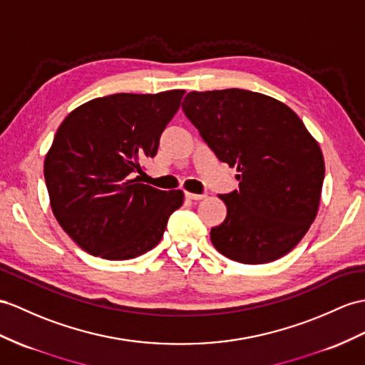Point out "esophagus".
<instances>
[{
	"instance_id": "obj_1",
	"label": "esophagus",
	"mask_w": 365,
	"mask_h": 365,
	"mask_svg": "<svg viewBox=\"0 0 365 365\" xmlns=\"http://www.w3.org/2000/svg\"><path fill=\"white\" fill-rule=\"evenodd\" d=\"M185 198L193 200V201H200L206 198V195H200V193H192V192H185Z\"/></svg>"
}]
</instances>
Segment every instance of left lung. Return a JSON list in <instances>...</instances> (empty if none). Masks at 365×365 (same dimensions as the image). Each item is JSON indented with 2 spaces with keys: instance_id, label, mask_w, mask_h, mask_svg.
Instances as JSON below:
<instances>
[{
  "instance_id": "8db88e82",
  "label": "left lung",
  "mask_w": 365,
  "mask_h": 365,
  "mask_svg": "<svg viewBox=\"0 0 365 365\" xmlns=\"http://www.w3.org/2000/svg\"><path fill=\"white\" fill-rule=\"evenodd\" d=\"M182 111L221 163L237 167L238 190L218 195L227 215L212 227L215 250L245 264L280 259L313 223L325 164L299 115L247 90L192 91Z\"/></svg>"
}]
</instances>
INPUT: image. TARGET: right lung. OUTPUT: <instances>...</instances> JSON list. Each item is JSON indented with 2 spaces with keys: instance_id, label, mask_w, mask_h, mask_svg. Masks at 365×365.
<instances>
[{
  "instance_id": "obj_1",
  "label": "right lung",
  "mask_w": 365,
  "mask_h": 365,
  "mask_svg": "<svg viewBox=\"0 0 365 365\" xmlns=\"http://www.w3.org/2000/svg\"><path fill=\"white\" fill-rule=\"evenodd\" d=\"M184 90L97 97L71 111L44 158L51 209L88 254L135 259L161 242L182 190H158L133 178L158 152Z\"/></svg>"
}]
</instances>
